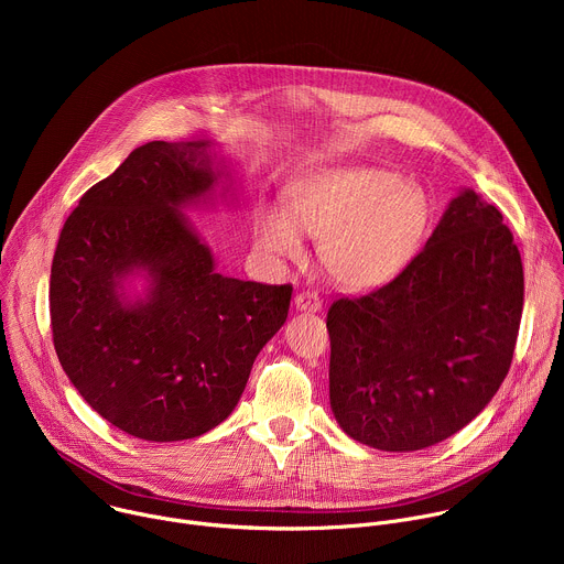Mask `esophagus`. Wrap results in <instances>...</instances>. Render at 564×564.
<instances>
[{
  "instance_id": "1",
  "label": "esophagus",
  "mask_w": 564,
  "mask_h": 564,
  "mask_svg": "<svg viewBox=\"0 0 564 564\" xmlns=\"http://www.w3.org/2000/svg\"><path fill=\"white\" fill-rule=\"evenodd\" d=\"M294 305L303 312H316V310H321V299L316 292H299L294 296Z\"/></svg>"
}]
</instances>
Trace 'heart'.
Listing matches in <instances>:
<instances>
[{
	"mask_svg": "<svg viewBox=\"0 0 564 564\" xmlns=\"http://www.w3.org/2000/svg\"><path fill=\"white\" fill-rule=\"evenodd\" d=\"M290 218L261 220L257 246L281 261H299L296 229L321 240L318 257L344 288H368L404 265L424 234L429 200L420 185L383 170H339L301 181L288 205Z\"/></svg>",
	"mask_w": 564,
	"mask_h": 564,
	"instance_id": "heart-1",
	"label": "heart"
}]
</instances>
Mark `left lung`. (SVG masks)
<instances>
[{
  "label": "left lung",
  "instance_id": "8db88e82",
  "mask_svg": "<svg viewBox=\"0 0 564 564\" xmlns=\"http://www.w3.org/2000/svg\"><path fill=\"white\" fill-rule=\"evenodd\" d=\"M524 272L498 207L464 189L394 279L328 310L330 406L379 451H420L475 420L505 381Z\"/></svg>",
  "mask_w": 564,
  "mask_h": 564
}]
</instances>
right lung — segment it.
<instances>
[{
    "label": "right lung",
    "instance_id": "1",
    "mask_svg": "<svg viewBox=\"0 0 564 564\" xmlns=\"http://www.w3.org/2000/svg\"><path fill=\"white\" fill-rule=\"evenodd\" d=\"M218 176L207 142H147L59 231L48 288L57 359L98 415L140 440H192L227 420L288 318L292 285L214 272L181 214ZM135 269L150 290L129 304L121 281Z\"/></svg>",
    "mask_w": 564,
    "mask_h": 564
}]
</instances>
